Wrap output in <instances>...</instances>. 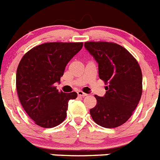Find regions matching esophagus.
I'll return each instance as SVG.
<instances>
[{"label": "esophagus", "instance_id": "34e87169", "mask_svg": "<svg viewBox=\"0 0 160 160\" xmlns=\"http://www.w3.org/2000/svg\"><path fill=\"white\" fill-rule=\"evenodd\" d=\"M78 95L79 97H82V98H85V97L87 96V93H84V92L82 91H78Z\"/></svg>", "mask_w": 160, "mask_h": 160}]
</instances>
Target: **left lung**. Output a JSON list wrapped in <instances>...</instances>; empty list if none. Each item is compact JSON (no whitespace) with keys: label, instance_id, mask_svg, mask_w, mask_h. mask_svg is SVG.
Returning a JSON list of instances; mask_svg holds the SVG:
<instances>
[{"label":"left lung","instance_id":"obj_1","mask_svg":"<svg viewBox=\"0 0 160 160\" xmlns=\"http://www.w3.org/2000/svg\"><path fill=\"white\" fill-rule=\"evenodd\" d=\"M85 48L98 63L99 78L108 86L105 96L95 95L90 112L95 123L116 128L130 118L142 94V72L136 58L122 46L108 42H86Z\"/></svg>","mask_w":160,"mask_h":160}]
</instances>
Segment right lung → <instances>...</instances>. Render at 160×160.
I'll return each instance as SVG.
<instances>
[{"label":"right lung","mask_w":160,"mask_h":160,"mask_svg":"<svg viewBox=\"0 0 160 160\" xmlns=\"http://www.w3.org/2000/svg\"><path fill=\"white\" fill-rule=\"evenodd\" d=\"M83 43H46L28 51L17 70V90L28 115L37 125L53 128L65 120L68 102L77 93L59 92L66 66L82 48Z\"/></svg>","instance_id":"1"}]
</instances>
